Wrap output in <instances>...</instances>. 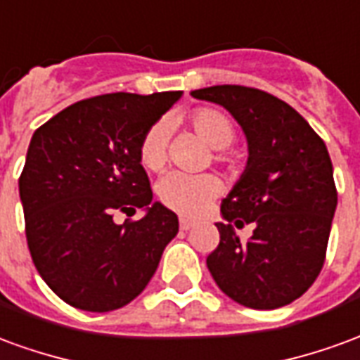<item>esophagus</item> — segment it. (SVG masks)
I'll return each mask as SVG.
<instances>
[{
	"label": "esophagus",
	"mask_w": 360,
	"mask_h": 360,
	"mask_svg": "<svg viewBox=\"0 0 360 360\" xmlns=\"http://www.w3.org/2000/svg\"><path fill=\"white\" fill-rule=\"evenodd\" d=\"M193 226H195V221H193V219H188V218L179 219V227L183 229V231H188V229H191Z\"/></svg>",
	"instance_id": "esophagus-1"
}]
</instances>
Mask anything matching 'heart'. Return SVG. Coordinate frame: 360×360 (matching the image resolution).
<instances>
[{"mask_svg": "<svg viewBox=\"0 0 360 360\" xmlns=\"http://www.w3.org/2000/svg\"><path fill=\"white\" fill-rule=\"evenodd\" d=\"M188 125L214 150L227 148L235 139V125L224 111L214 108H198L188 113ZM139 160L144 169L160 172L165 164V129L164 125H152L142 136L139 146ZM218 162H226V154H216ZM221 191L218 177L210 173L187 175V173H167L158 183L160 200L183 216H196L214 200Z\"/></svg>", "mask_w": 360, "mask_h": 360, "instance_id": "heart-1", "label": "heart"}]
</instances>
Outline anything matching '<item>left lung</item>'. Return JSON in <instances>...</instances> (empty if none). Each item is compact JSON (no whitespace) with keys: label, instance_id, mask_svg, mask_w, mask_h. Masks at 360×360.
Returning a JSON list of instances; mask_svg holds the SVG:
<instances>
[{"label":"left lung","instance_id":"1","mask_svg":"<svg viewBox=\"0 0 360 360\" xmlns=\"http://www.w3.org/2000/svg\"><path fill=\"white\" fill-rule=\"evenodd\" d=\"M191 96L226 108L249 148L245 172L221 202L219 245L206 266L243 307H285L324 266L338 206L328 148L304 117L264 90L219 84ZM247 223L253 235L243 242L234 227Z\"/></svg>","mask_w":360,"mask_h":360}]
</instances>
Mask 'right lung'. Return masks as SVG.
<instances>
[{"instance_id":"add662e5","label":"right lung","mask_w":360,"mask_h":360,"mask_svg":"<svg viewBox=\"0 0 360 360\" xmlns=\"http://www.w3.org/2000/svg\"><path fill=\"white\" fill-rule=\"evenodd\" d=\"M183 92H115L81 100L30 139L19 195L36 270L75 309L108 312L144 291L167 243L175 212L152 200L139 146ZM139 222L115 224V214Z\"/></svg>"}]
</instances>
